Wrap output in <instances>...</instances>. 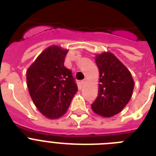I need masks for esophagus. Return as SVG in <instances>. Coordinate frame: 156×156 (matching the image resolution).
<instances>
[{
    "instance_id": "1",
    "label": "esophagus",
    "mask_w": 156,
    "mask_h": 156,
    "mask_svg": "<svg viewBox=\"0 0 156 156\" xmlns=\"http://www.w3.org/2000/svg\"><path fill=\"white\" fill-rule=\"evenodd\" d=\"M85 83H86V80L81 81V84H82V85H84V84H85Z\"/></svg>"
}]
</instances>
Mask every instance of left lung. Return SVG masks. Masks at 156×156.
I'll return each mask as SVG.
<instances>
[{
  "instance_id": "8db88e82",
  "label": "left lung",
  "mask_w": 156,
  "mask_h": 156,
  "mask_svg": "<svg viewBox=\"0 0 156 156\" xmlns=\"http://www.w3.org/2000/svg\"><path fill=\"white\" fill-rule=\"evenodd\" d=\"M100 70L99 94L91 104L95 113L110 117L119 113L132 96L134 83L129 69L111 52L97 55Z\"/></svg>"
}]
</instances>
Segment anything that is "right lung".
<instances>
[{
	"label": "right lung",
	"instance_id": "obj_1",
	"mask_svg": "<svg viewBox=\"0 0 156 156\" xmlns=\"http://www.w3.org/2000/svg\"><path fill=\"white\" fill-rule=\"evenodd\" d=\"M67 52L58 46L48 47L27 71L30 97L38 110L49 119L63 116L78 91L72 71L64 66Z\"/></svg>",
	"mask_w": 156,
	"mask_h": 156
}]
</instances>
